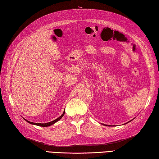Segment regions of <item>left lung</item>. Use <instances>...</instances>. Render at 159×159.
I'll return each mask as SVG.
<instances>
[{"instance_id": "left-lung-1", "label": "left lung", "mask_w": 159, "mask_h": 159, "mask_svg": "<svg viewBox=\"0 0 159 159\" xmlns=\"http://www.w3.org/2000/svg\"><path fill=\"white\" fill-rule=\"evenodd\" d=\"M132 120H130V121H128V122H130V121H131ZM128 122H127V123H128ZM104 125V126H107V125H106V124H103ZM108 126H109V125H108Z\"/></svg>"}]
</instances>
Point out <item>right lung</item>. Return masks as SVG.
I'll return each mask as SVG.
<instances>
[{"mask_svg":"<svg viewBox=\"0 0 159 159\" xmlns=\"http://www.w3.org/2000/svg\"><path fill=\"white\" fill-rule=\"evenodd\" d=\"M64 114H65V111H63V114L61 115V116L60 117H59L58 118H57L56 120H53V121H50V122H48V123H45V124H42V123H34V122H31V121H28V120H25V118H24V119H25V120H26V121H27V122H29V124H33V125H36V126H42V127H47V126H51V125H52V124H54L55 123H56L57 121H58L59 120H60L61 119V118L63 117V116H64Z\"/></svg>","mask_w":159,"mask_h":159,"instance_id":"obj_1","label":"right lung"}]
</instances>
